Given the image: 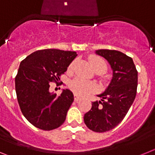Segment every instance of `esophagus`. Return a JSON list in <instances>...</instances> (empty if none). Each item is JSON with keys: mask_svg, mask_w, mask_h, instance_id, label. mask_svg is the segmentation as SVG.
<instances>
[{"mask_svg": "<svg viewBox=\"0 0 155 155\" xmlns=\"http://www.w3.org/2000/svg\"><path fill=\"white\" fill-rule=\"evenodd\" d=\"M80 99H81V98L78 96V95L74 94V101H75V102H78V101H79Z\"/></svg>", "mask_w": 155, "mask_h": 155, "instance_id": "34e87169", "label": "esophagus"}]
</instances>
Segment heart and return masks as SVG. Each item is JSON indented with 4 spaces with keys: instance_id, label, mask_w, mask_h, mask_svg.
<instances>
[{
    "instance_id": "1",
    "label": "heart",
    "mask_w": 155,
    "mask_h": 155,
    "mask_svg": "<svg viewBox=\"0 0 155 155\" xmlns=\"http://www.w3.org/2000/svg\"><path fill=\"white\" fill-rule=\"evenodd\" d=\"M90 64L94 70L102 69L105 72L107 65L103 59L96 56H93L90 57ZM72 68V64L70 66V69ZM71 89L76 94L79 95H84L88 93L94 92L98 89V86L95 83L91 81H88L81 78H76L74 79L70 84Z\"/></svg>"
}]
</instances>
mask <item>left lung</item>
<instances>
[{
    "instance_id": "8db88e82",
    "label": "left lung",
    "mask_w": 155,
    "mask_h": 155,
    "mask_svg": "<svg viewBox=\"0 0 155 155\" xmlns=\"http://www.w3.org/2000/svg\"><path fill=\"white\" fill-rule=\"evenodd\" d=\"M105 58L113 70V77L105 91L98 94L100 101L92 102L84 121L94 132H105L118 126L132 105L137 94V71L133 59L122 52L95 50Z\"/></svg>"
}]
</instances>
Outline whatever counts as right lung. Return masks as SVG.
<instances>
[{"label":"right lung","mask_w":155,"mask_h":155,"mask_svg":"<svg viewBox=\"0 0 155 155\" xmlns=\"http://www.w3.org/2000/svg\"><path fill=\"white\" fill-rule=\"evenodd\" d=\"M77 56L76 52L46 49L31 53L20 64L15 77L18 102L25 117L37 128L51 130L65 121L73 93L63 89L57 96L50 91V84L61 81Z\"/></svg>","instance_id":"1"}]
</instances>
